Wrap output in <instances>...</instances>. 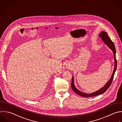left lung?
Returning a JSON list of instances; mask_svg holds the SVG:
<instances>
[{
  "mask_svg": "<svg viewBox=\"0 0 122 122\" xmlns=\"http://www.w3.org/2000/svg\"><path fill=\"white\" fill-rule=\"evenodd\" d=\"M99 36L100 38H102L103 42L112 51L113 53V56H114V68L113 69V71L112 74V75L111 77V79L109 80V81L107 82V83L99 91H97L94 92L90 93V94H87L85 93H83L81 92H80L79 90H78L74 86V79L73 77L72 78V80H71V89L72 90L75 92L77 94H79V95L82 96V97H92V96H95L96 95H98L100 94H102L105 92L107 89L109 88L110 85H111L113 77H114V75L115 73V72L116 70V67H117V60L116 59V56H115V53H116V51H115V48L114 45V43L112 41V40L110 39V37L108 36L107 33L105 32L104 31H102V32L99 34Z\"/></svg>",
  "mask_w": 122,
  "mask_h": 122,
  "instance_id": "1",
  "label": "left lung"
}]
</instances>
